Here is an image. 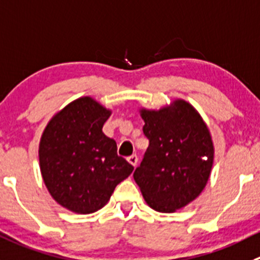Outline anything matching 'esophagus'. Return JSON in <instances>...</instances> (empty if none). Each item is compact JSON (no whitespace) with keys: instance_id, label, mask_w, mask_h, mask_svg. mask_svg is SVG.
I'll list each match as a JSON object with an SVG mask.
<instances>
[{"instance_id":"obj_1","label":"esophagus","mask_w":260,"mask_h":260,"mask_svg":"<svg viewBox=\"0 0 260 260\" xmlns=\"http://www.w3.org/2000/svg\"><path fill=\"white\" fill-rule=\"evenodd\" d=\"M127 160H128V162H129L131 165H132V166H136V165H137V162H138V157H137V155H132V156H129V157H128Z\"/></svg>"}]
</instances>
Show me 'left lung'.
Instances as JSON below:
<instances>
[{
	"label": "left lung",
	"mask_w": 260,
	"mask_h": 260,
	"mask_svg": "<svg viewBox=\"0 0 260 260\" xmlns=\"http://www.w3.org/2000/svg\"><path fill=\"white\" fill-rule=\"evenodd\" d=\"M150 146L133 178L152 210L173 213L203 191L212 171L215 146L207 123L184 99L160 109L140 108Z\"/></svg>",
	"instance_id": "8db88e82"
}]
</instances>
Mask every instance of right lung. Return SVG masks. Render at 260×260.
I'll return each instance as SVG.
<instances>
[{"label": "right lung", "instance_id": "right-lung-1", "mask_svg": "<svg viewBox=\"0 0 260 260\" xmlns=\"http://www.w3.org/2000/svg\"><path fill=\"white\" fill-rule=\"evenodd\" d=\"M112 109L81 96L55 113L39 142L43 181L53 200L79 215L104 207L133 166L117 153V143L103 133Z\"/></svg>", "mask_w": 260, "mask_h": 260}]
</instances>
